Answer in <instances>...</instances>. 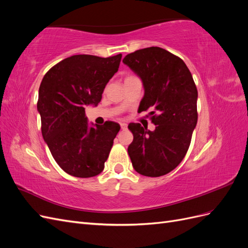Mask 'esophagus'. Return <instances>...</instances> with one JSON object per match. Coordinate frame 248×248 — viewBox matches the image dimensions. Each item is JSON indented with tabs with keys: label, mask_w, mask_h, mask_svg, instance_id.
Segmentation results:
<instances>
[{
	"label": "esophagus",
	"mask_w": 248,
	"mask_h": 248,
	"mask_svg": "<svg viewBox=\"0 0 248 248\" xmlns=\"http://www.w3.org/2000/svg\"><path fill=\"white\" fill-rule=\"evenodd\" d=\"M120 125H121V129L122 130H126L127 129V124L126 123H121Z\"/></svg>",
	"instance_id": "34e87169"
}]
</instances>
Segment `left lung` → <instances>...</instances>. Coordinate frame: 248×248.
<instances>
[{
	"mask_svg": "<svg viewBox=\"0 0 248 248\" xmlns=\"http://www.w3.org/2000/svg\"><path fill=\"white\" fill-rule=\"evenodd\" d=\"M123 63L141 78L145 95L139 111L150 110L155 130L130 123L133 140L128 147L139 174L160 177L183 160L198 122V90L182 59L161 47L136 50Z\"/></svg>",
	"mask_w": 248,
	"mask_h": 248,
	"instance_id": "8db88e82",
	"label": "left lung"
}]
</instances>
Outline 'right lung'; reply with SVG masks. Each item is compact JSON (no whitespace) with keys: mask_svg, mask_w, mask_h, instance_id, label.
I'll return each instance as SVG.
<instances>
[{"mask_svg":"<svg viewBox=\"0 0 248 248\" xmlns=\"http://www.w3.org/2000/svg\"><path fill=\"white\" fill-rule=\"evenodd\" d=\"M121 58L71 56L52 66L41 81L37 109L42 137L59 167L71 176L90 178L104 169L120 125L107 121L90 127L85 108L100 102Z\"/></svg>","mask_w":248,"mask_h":248,"instance_id":"obj_1","label":"right lung"}]
</instances>
